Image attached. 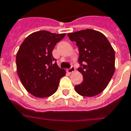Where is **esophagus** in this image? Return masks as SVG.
Here are the masks:
<instances>
[{
	"label": "esophagus",
	"instance_id": "obj_1",
	"mask_svg": "<svg viewBox=\"0 0 131 131\" xmlns=\"http://www.w3.org/2000/svg\"><path fill=\"white\" fill-rule=\"evenodd\" d=\"M75 68H74V67H73V66L71 67V68H70V69H68V70H67V72H68L69 73H73V72H75Z\"/></svg>",
	"mask_w": 131,
	"mask_h": 131
}]
</instances>
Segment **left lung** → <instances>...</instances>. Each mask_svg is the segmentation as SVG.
<instances>
[{
	"mask_svg": "<svg viewBox=\"0 0 131 131\" xmlns=\"http://www.w3.org/2000/svg\"><path fill=\"white\" fill-rule=\"evenodd\" d=\"M79 49L78 70L83 82L75 86L81 96L92 97L102 92L108 86L115 68V53L105 35L99 31L87 29L68 34Z\"/></svg>",
	"mask_w": 131,
	"mask_h": 131,
	"instance_id": "8db88e82",
	"label": "left lung"
}]
</instances>
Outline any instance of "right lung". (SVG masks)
Returning a JSON list of instances; mask_svg holds the SVG:
<instances>
[{
    "mask_svg": "<svg viewBox=\"0 0 131 131\" xmlns=\"http://www.w3.org/2000/svg\"><path fill=\"white\" fill-rule=\"evenodd\" d=\"M65 35L37 31L20 45L16 57L17 73L25 88L34 96L42 98L53 94L61 78L66 75L52 56L56 43Z\"/></svg>",
    "mask_w": 131,
    "mask_h": 131,
    "instance_id": "add662e5",
    "label": "right lung"
}]
</instances>
